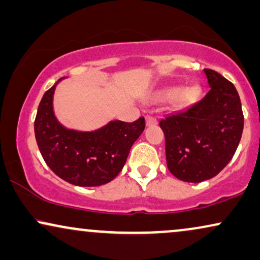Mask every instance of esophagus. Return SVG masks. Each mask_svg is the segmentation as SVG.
<instances>
[{"mask_svg":"<svg viewBox=\"0 0 260 260\" xmlns=\"http://www.w3.org/2000/svg\"><path fill=\"white\" fill-rule=\"evenodd\" d=\"M145 121H146L147 127H151V126H154V124H157L156 117L152 116V115H147V116L145 117Z\"/></svg>","mask_w":260,"mask_h":260,"instance_id":"obj_1","label":"esophagus"}]
</instances>
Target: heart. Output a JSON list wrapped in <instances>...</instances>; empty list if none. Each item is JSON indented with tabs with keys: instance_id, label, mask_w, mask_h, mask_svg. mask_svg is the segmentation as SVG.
<instances>
[{
	"instance_id": "heart-1",
	"label": "heart",
	"mask_w": 260,
	"mask_h": 260,
	"mask_svg": "<svg viewBox=\"0 0 260 260\" xmlns=\"http://www.w3.org/2000/svg\"><path fill=\"white\" fill-rule=\"evenodd\" d=\"M181 87L180 86H170V87H166L163 88L162 91L159 92L157 98L160 101H168L172 100V98H175V102L177 106H187V104H190L192 102H194V100L198 96V88L192 86L186 88L181 92Z\"/></svg>"
}]
</instances>
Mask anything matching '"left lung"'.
Here are the masks:
<instances>
[{"label":"left lung","mask_w":260,"mask_h":260,"mask_svg":"<svg viewBox=\"0 0 260 260\" xmlns=\"http://www.w3.org/2000/svg\"><path fill=\"white\" fill-rule=\"evenodd\" d=\"M210 90L203 100L159 121L169 172L185 182L216 176L231 162L244 129L238 91L212 70H204Z\"/></svg>","instance_id":"left-lung-1"}]
</instances>
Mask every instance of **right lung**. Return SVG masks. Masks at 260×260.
<instances>
[{
	"instance_id": "add662e5",
	"label": "right lung",
	"mask_w": 260,
	"mask_h": 260,
	"mask_svg": "<svg viewBox=\"0 0 260 260\" xmlns=\"http://www.w3.org/2000/svg\"><path fill=\"white\" fill-rule=\"evenodd\" d=\"M45 92L35 120L38 149L58 177L75 186L93 187L110 182L122 170L129 150L145 128V119L134 122L110 121L91 132L68 129L52 108L56 85Z\"/></svg>"
}]
</instances>
